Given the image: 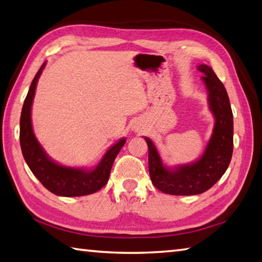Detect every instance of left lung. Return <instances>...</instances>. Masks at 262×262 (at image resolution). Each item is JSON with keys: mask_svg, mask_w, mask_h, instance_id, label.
<instances>
[{"mask_svg": "<svg viewBox=\"0 0 262 262\" xmlns=\"http://www.w3.org/2000/svg\"><path fill=\"white\" fill-rule=\"evenodd\" d=\"M208 94V105L215 123L210 141L198 160L191 164L166 167L154 142L144 140L149 147V173L152 183L161 192L175 196H192L213 187L230 164L234 149V120L227 90L213 70L205 64L197 66Z\"/></svg>", "mask_w": 262, "mask_h": 262, "instance_id": "1", "label": "left lung"}]
</instances>
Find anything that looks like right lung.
Instances as JSON below:
<instances>
[{"instance_id": "1", "label": "right lung", "mask_w": 262, "mask_h": 262, "mask_svg": "<svg viewBox=\"0 0 262 262\" xmlns=\"http://www.w3.org/2000/svg\"><path fill=\"white\" fill-rule=\"evenodd\" d=\"M46 66L42 64L33 79L30 90L24 102L20 116V140L21 152L28 167L43 187L50 192L63 197L85 196L98 191L107 183L110 172L119 151L125 145L126 139L119 140L103 156L101 161L92 169L69 167L57 164L46 154L43 147L37 142L32 127V103L40 75Z\"/></svg>"}]
</instances>
